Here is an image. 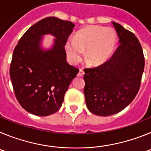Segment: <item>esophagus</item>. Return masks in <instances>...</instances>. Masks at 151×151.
I'll use <instances>...</instances> for the list:
<instances>
[{"label": "esophagus", "mask_w": 151, "mask_h": 151, "mask_svg": "<svg viewBox=\"0 0 151 151\" xmlns=\"http://www.w3.org/2000/svg\"><path fill=\"white\" fill-rule=\"evenodd\" d=\"M84 74H85V73H84L83 70H82V69H79V72H78V76L82 77L84 76Z\"/></svg>", "instance_id": "34e87169"}]
</instances>
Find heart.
<instances>
[{"instance_id":"b5f03b06","label":"heart","mask_w":151,"mask_h":151,"mask_svg":"<svg viewBox=\"0 0 151 151\" xmlns=\"http://www.w3.org/2000/svg\"><path fill=\"white\" fill-rule=\"evenodd\" d=\"M117 35L111 28L91 26L80 30L75 39L69 38L65 44V50L69 62L77 64L85 58L91 65L101 66L110 60L115 50Z\"/></svg>"}]
</instances>
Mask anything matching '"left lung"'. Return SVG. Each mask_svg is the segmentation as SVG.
<instances>
[{
    "label": "left lung",
    "instance_id": "8db88e82",
    "mask_svg": "<svg viewBox=\"0 0 151 151\" xmlns=\"http://www.w3.org/2000/svg\"><path fill=\"white\" fill-rule=\"evenodd\" d=\"M119 46L106 63L94 69H85L84 94L91 113L106 116L118 113L138 94L145 69L143 50L132 32L112 22Z\"/></svg>",
    "mask_w": 151,
    "mask_h": 151
}]
</instances>
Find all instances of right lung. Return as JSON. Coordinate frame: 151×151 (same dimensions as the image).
<instances>
[{"label": "right lung", "mask_w": 151, "mask_h": 151, "mask_svg": "<svg viewBox=\"0 0 151 151\" xmlns=\"http://www.w3.org/2000/svg\"><path fill=\"white\" fill-rule=\"evenodd\" d=\"M75 25L57 17H47L31 26L13 50L10 76L17 101L29 113L45 116L60 110L64 95L78 69L66 62L65 44ZM51 34L50 49L43 35Z\"/></svg>", "instance_id": "1"}]
</instances>
